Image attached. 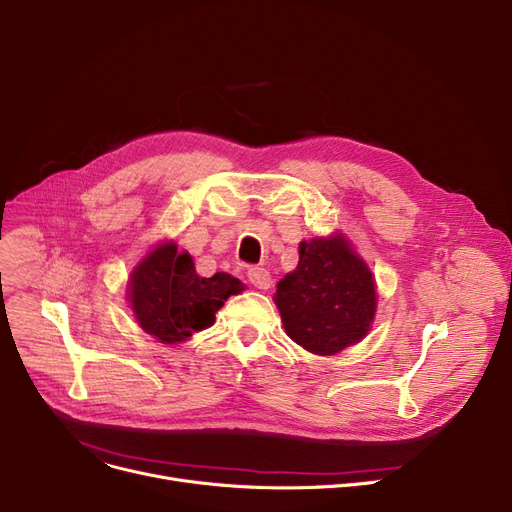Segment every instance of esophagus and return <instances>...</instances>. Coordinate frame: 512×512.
Returning <instances> with one entry per match:
<instances>
[{"mask_svg": "<svg viewBox=\"0 0 512 512\" xmlns=\"http://www.w3.org/2000/svg\"><path fill=\"white\" fill-rule=\"evenodd\" d=\"M247 278H249V282H251L255 288H259V290H267V288L271 286L269 271L263 269V267H251V269L247 271Z\"/></svg>", "mask_w": 512, "mask_h": 512, "instance_id": "esophagus-1", "label": "esophagus"}]
</instances>
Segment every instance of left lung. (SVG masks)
<instances>
[{
    "label": "left lung",
    "instance_id": "left-lung-1",
    "mask_svg": "<svg viewBox=\"0 0 512 512\" xmlns=\"http://www.w3.org/2000/svg\"><path fill=\"white\" fill-rule=\"evenodd\" d=\"M294 271L278 282L276 306L292 342L319 356L358 344L377 311L368 265L344 234L302 241Z\"/></svg>",
    "mask_w": 512,
    "mask_h": 512
}]
</instances>
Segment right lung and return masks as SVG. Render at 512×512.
Returning a JSON list of instances; mask_svg holds the SVG:
<instances>
[{
	"instance_id": "obj_1",
	"label": "right lung",
	"mask_w": 512,
	"mask_h": 512,
	"mask_svg": "<svg viewBox=\"0 0 512 512\" xmlns=\"http://www.w3.org/2000/svg\"><path fill=\"white\" fill-rule=\"evenodd\" d=\"M127 290L140 327L162 344H179L214 325L224 300L241 294L245 284L224 271L212 278L197 276L191 255L168 241L135 265Z\"/></svg>"
}]
</instances>
